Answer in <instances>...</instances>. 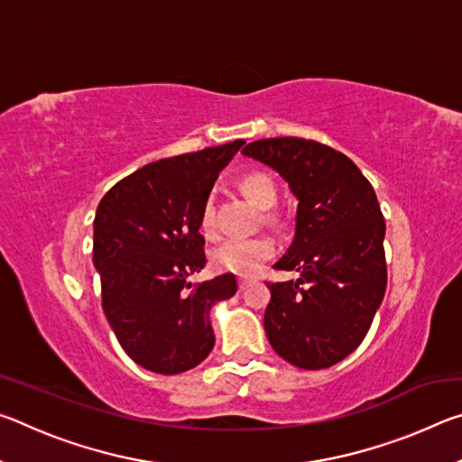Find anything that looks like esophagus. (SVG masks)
Here are the masks:
<instances>
[{"instance_id": "34e87169", "label": "esophagus", "mask_w": 462, "mask_h": 462, "mask_svg": "<svg viewBox=\"0 0 462 462\" xmlns=\"http://www.w3.org/2000/svg\"><path fill=\"white\" fill-rule=\"evenodd\" d=\"M248 283H250L248 279H240V281H238V289H240V291H245V289L248 287Z\"/></svg>"}]
</instances>
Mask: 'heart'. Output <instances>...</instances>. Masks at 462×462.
Segmentation results:
<instances>
[{"label": "heart", "mask_w": 462, "mask_h": 462, "mask_svg": "<svg viewBox=\"0 0 462 462\" xmlns=\"http://www.w3.org/2000/svg\"><path fill=\"white\" fill-rule=\"evenodd\" d=\"M240 189L246 195L248 201H253L256 208L269 209L277 201V185L267 173L253 171L240 179ZM199 228L206 236L216 234V212L214 199L208 198L203 203L199 214ZM275 254V242L269 236H253V238H230L217 245L209 263L217 273H228V275L253 277L263 269V264L273 259Z\"/></svg>", "instance_id": "1"}]
</instances>
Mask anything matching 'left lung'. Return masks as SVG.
I'll return each instance as SVG.
<instances>
[{
	"mask_svg": "<svg viewBox=\"0 0 462 462\" xmlns=\"http://www.w3.org/2000/svg\"><path fill=\"white\" fill-rule=\"evenodd\" d=\"M242 152L277 171L300 201L295 238L275 263L300 279L267 283L264 332L287 363L328 369L358 348L385 295L377 195L346 154L316 140L264 138Z\"/></svg>",
	"mask_w": 462,
	"mask_h": 462,
	"instance_id": "8db88e82",
	"label": "left lung"
}]
</instances>
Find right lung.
<instances>
[{
  "label": "right lung",
  "mask_w": 462,
  "mask_h": 462,
  "mask_svg": "<svg viewBox=\"0 0 462 462\" xmlns=\"http://www.w3.org/2000/svg\"><path fill=\"white\" fill-rule=\"evenodd\" d=\"M245 140L151 162L101 198L93 264L101 306L126 355L146 371L177 374L212 353L214 303L236 293V277L191 285L206 267L199 214L220 171Z\"/></svg>",
  "instance_id": "obj_1"
}]
</instances>
